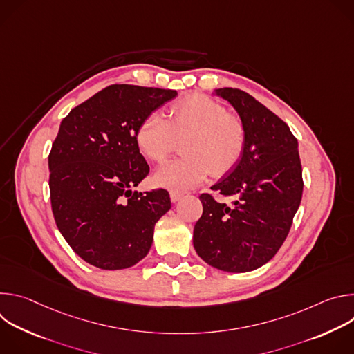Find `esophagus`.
Masks as SVG:
<instances>
[{"label": "esophagus", "mask_w": 354, "mask_h": 354, "mask_svg": "<svg viewBox=\"0 0 354 354\" xmlns=\"http://www.w3.org/2000/svg\"><path fill=\"white\" fill-rule=\"evenodd\" d=\"M183 197V193H180V192H171V201L172 203H176V201H179L180 198Z\"/></svg>", "instance_id": "obj_1"}]
</instances>
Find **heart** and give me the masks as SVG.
<instances>
[{
    "label": "heart",
    "mask_w": 354,
    "mask_h": 354,
    "mask_svg": "<svg viewBox=\"0 0 354 354\" xmlns=\"http://www.w3.org/2000/svg\"><path fill=\"white\" fill-rule=\"evenodd\" d=\"M140 154L161 162L182 141L183 157L165 162L153 176L156 186L183 192L203 182L209 172L218 178L232 171L243 157L246 127L242 119L217 100L192 93L174 102L167 120L160 113L147 115L136 127Z\"/></svg>",
    "instance_id": "obj_1"
}]
</instances>
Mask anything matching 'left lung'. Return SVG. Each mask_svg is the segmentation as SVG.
<instances>
[{
    "instance_id": "8db88e82",
    "label": "left lung",
    "mask_w": 354,
    "mask_h": 354,
    "mask_svg": "<svg viewBox=\"0 0 354 354\" xmlns=\"http://www.w3.org/2000/svg\"><path fill=\"white\" fill-rule=\"evenodd\" d=\"M217 93L235 108L246 127L238 165L212 190L234 197L218 203L201 193L203 214L193 230L197 255L210 266L243 273L269 262L283 245L302 196L298 141L286 122L236 88Z\"/></svg>"
}]
</instances>
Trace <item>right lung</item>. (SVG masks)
I'll list each match as a JSON object with an SVG mask.
<instances>
[{
  "mask_svg": "<svg viewBox=\"0 0 354 354\" xmlns=\"http://www.w3.org/2000/svg\"><path fill=\"white\" fill-rule=\"evenodd\" d=\"M174 89L115 84L75 106L48 154L56 225L75 254L104 270L138 263L171 209L165 189L133 192L149 172L134 141L138 123Z\"/></svg>",
  "mask_w": 354,
  "mask_h": 354,
  "instance_id": "right-lung-1",
  "label": "right lung"
}]
</instances>
